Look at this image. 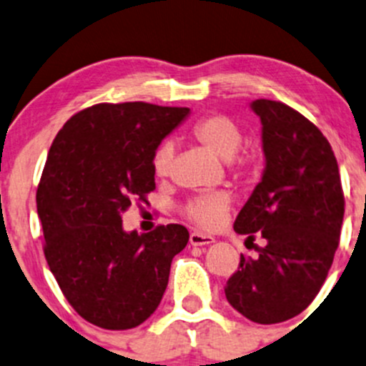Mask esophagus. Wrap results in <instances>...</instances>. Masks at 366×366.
Here are the masks:
<instances>
[{"instance_id": "34e87169", "label": "esophagus", "mask_w": 366, "mask_h": 366, "mask_svg": "<svg viewBox=\"0 0 366 366\" xmlns=\"http://www.w3.org/2000/svg\"><path fill=\"white\" fill-rule=\"evenodd\" d=\"M214 241H216V239H214L212 235L200 234V232H193V234L189 235V242L193 246H207V244H212Z\"/></svg>"}]
</instances>
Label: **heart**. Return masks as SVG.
<instances>
[{
  "label": "heart",
  "mask_w": 366,
  "mask_h": 366,
  "mask_svg": "<svg viewBox=\"0 0 366 366\" xmlns=\"http://www.w3.org/2000/svg\"><path fill=\"white\" fill-rule=\"evenodd\" d=\"M193 136L205 145L210 152L219 156L221 159H232L239 152L242 145V131L230 117L224 114H210L194 124ZM173 143L162 142L152 156V169L156 177H168L173 161ZM257 166L254 156L246 154L235 161L234 168L239 173H249ZM232 198L224 191H212V193H200L191 197L184 205L182 214L204 230H216L227 217L230 209Z\"/></svg>",
  "instance_id": "b5f03b06"
}]
</instances>
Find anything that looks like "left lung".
<instances>
[{"label":"left lung","mask_w":366,"mask_h":366,"mask_svg":"<svg viewBox=\"0 0 366 366\" xmlns=\"http://www.w3.org/2000/svg\"><path fill=\"white\" fill-rule=\"evenodd\" d=\"M265 169L234 223L262 235L258 257L241 254L224 296L246 319L276 324L299 315L319 294L340 241L343 200L333 149L317 125L290 106L257 99Z\"/></svg>","instance_id":"8db88e82"}]
</instances>
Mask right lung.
Segmentation results:
<instances>
[{
  "instance_id": "right-lung-1",
  "label": "right lung",
  "mask_w": 366,
  "mask_h": 366,
  "mask_svg": "<svg viewBox=\"0 0 366 366\" xmlns=\"http://www.w3.org/2000/svg\"><path fill=\"white\" fill-rule=\"evenodd\" d=\"M189 108L149 102L95 104L65 122L39 189L44 254L61 292L88 322L131 330L159 306L189 232L161 224L125 232L122 212L156 189L152 156Z\"/></svg>"
}]
</instances>
